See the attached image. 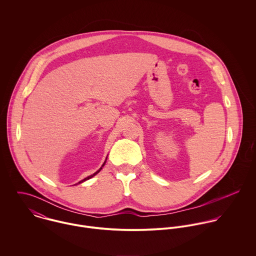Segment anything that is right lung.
<instances>
[{"mask_svg":"<svg viewBox=\"0 0 256 256\" xmlns=\"http://www.w3.org/2000/svg\"><path fill=\"white\" fill-rule=\"evenodd\" d=\"M106 160H108V156H106V162H104V164H102V168H100V170H98V172H94V174H92V176H88V178H84V180H80V182H78L76 183V184H74V185H78V184H80V183L84 182H86V180H90V178H94V176H96V174H98V172H100V170H102V168H104V164H106Z\"/></svg>","mask_w":256,"mask_h":256,"instance_id":"right-lung-1","label":"right lung"}]
</instances>
